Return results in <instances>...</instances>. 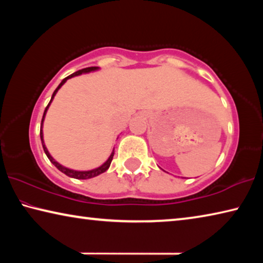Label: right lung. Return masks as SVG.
<instances>
[{
    "label": "right lung",
    "mask_w": 263,
    "mask_h": 263,
    "mask_svg": "<svg viewBox=\"0 0 263 263\" xmlns=\"http://www.w3.org/2000/svg\"><path fill=\"white\" fill-rule=\"evenodd\" d=\"M97 68H99V67H87V68H83V69H81V70H78V72H75V73H73V74H70L69 77L65 78L64 80H62L61 83L59 84V86H58V88L55 89L54 92H53L52 99H51V101H50V103L47 104L45 111H44L43 119H42V125H41V139H42V144H43L44 152H45V154L47 155V158L50 159V161H51L53 164H54V166H55L58 169H59L60 172H62V173H64V174H66V175L69 176V177H73V179L87 180V179H91V177H95V176H97V175H100V174H102V173H104V172L106 171V169H108V168L110 167V163H111V161H112V158H114V154H115V149L112 151V153H111V155L109 157V159L106 160V161H105L103 164H102L101 167H99V168L91 169V171H86V172H79V171H74V169L66 168V167H64V166H61L60 163H58V162L55 161V160L51 157V154L48 153V151H47V148H46L45 144H44V139H43V122H44V118H45V115H46V111H47V109H48V106H50L52 100L54 99V96H55V94H57V91L59 90V89L61 88L62 84H64V83H65L66 81H67L68 79H70V78L77 77V75H80V74H82V73H89V72H92V70H96Z\"/></svg>",
    "instance_id": "right-lung-1"
}]
</instances>
